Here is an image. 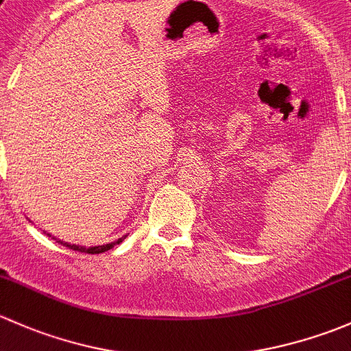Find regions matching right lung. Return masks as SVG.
I'll return each mask as SVG.
<instances>
[{
	"instance_id": "right-lung-1",
	"label": "right lung",
	"mask_w": 351,
	"mask_h": 351,
	"mask_svg": "<svg viewBox=\"0 0 351 351\" xmlns=\"http://www.w3.org/2000/svg\"><path fill=\"white\" fill-rule=\"evenodd\" d=\"M47 234H49V233H47ZM49 237H52V234H49ZM52 238H53V237H52ZM125 238H126V234H125V237L118 238V240L113 241V243H106V245H99V247H89V248L79 247V245H69V243H64V241H60V240H57V241H59L60 245H64V247H69V248H71V250L82 252V254H91V255H95V254H103V252L111 250V248H113L114 245H120L121 241L125 240Z\"/></svg>"
}]
</instances>
